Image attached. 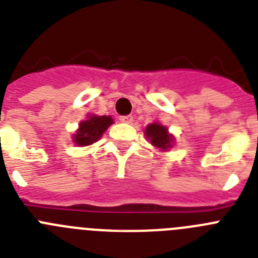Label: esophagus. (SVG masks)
<instances>
[{"label": "esophagus", "mask_w": 258, "mask_h": 258, "mask_svg": "<svg viewBox=\"0 0 258 258\" xmlns=\"http://www.w3.org/2000/svg\"><path fill=\"white\" fill-rule=\"evenodd\" d=\"M120 121L121 122H126V124H131V122H133V116H121L120 117Z\"/></svg>", "instance_id": "esophagus-1"}]
</instances>
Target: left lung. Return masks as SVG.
<instances>
[{"instance_id":"8db88e82","label":"left lung","mask_w":258,"mask_h":258,"mask_svg":"<svg viewBox=\"0 0 258 258\" xmlns=\"http://www.w3.org/2000/svg\"><path fill=\"white\" fill-rule=\"evenodd\" d=\"M145 136L154 147H156L157 150H160L163 152L169 151L174 146V136L169 133L168 127L164 126L159 121H155L152 124L147 125L145 129Z\"/></svg>"}]
</instances>
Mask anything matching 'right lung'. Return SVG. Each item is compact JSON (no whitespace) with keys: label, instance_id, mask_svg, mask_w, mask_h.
<instances>
[{"label":"right lung","instance_id":"right-lung-1","mask_svg":"<svg viewBox=\"0 0 258 258\" xmlns=\"http://www.w3.org/2000/svg\"><path fill=\"white\" fill-rule=\"evenodd\" d=\"M113 124L111 116H98L89 113L85 120L80 121L79 129L72 136V141L79 147L90 146L101 140L104 132Z\"/></svg>","mask_w":258,"mask_h":258}]
</instances>
